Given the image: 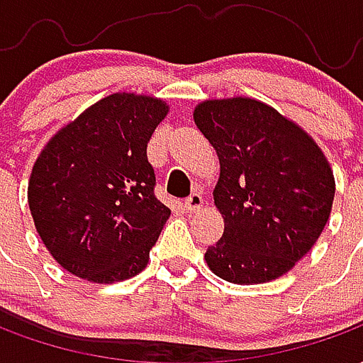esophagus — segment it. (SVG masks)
<instances>
[{"instance_id":"obj_1","label":"esophagus","mask_w":363,"mask_h":363,"mask_svg":"<svg viewBox=\"0 0 363 363\" xmlns=\"http://www.w3.org/2000/svg\"><path fill=\"white\" fill-rule=\"evenodd\" d=\"M202 206H204V198H202V194H200V192L190 194V196L186 198V202H184V208H186L189 212H198Z\"/></svg>"}]
</instances>
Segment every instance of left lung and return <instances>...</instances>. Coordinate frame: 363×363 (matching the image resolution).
<instances>
[{
    "label": "left lung",
    "mask_w": 363,
    "mask_h": 363,
    "mask_svg": "<svg viewBox=\"0 0 363 363\" xmlns=\"http://www.w3.org/2000/svg\"><path fill=\"white\" fill-rule=\"evenodd\" d=\"M194 122L220 159L213 204L225 223L206 264L231 284L280 278L330 218L336 184L325 153L299 124L251 96L206 99Z\"/></svg>",
    "instance_id": "1"
}]
</instances>
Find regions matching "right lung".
Returning <instances> with one entry per match:
<instances>
[{
    "label": "right lung",
    "instance_id": "1",
    "mask_svg": "<svg viewBox=\"0 0 363 363\" xmlns=\"http://www.w3.org/2000/svg\"><path fill=\"white\" fill-rule=\"evenodd\" d=\"M163 99L112 93L62 126L28 179L36 233L60 267L95 284L140 274L171 210L155 194L147 143Z\"/></svg>",
    "mask_w": 363,
    "mask_h": 363
}]
</instances>
